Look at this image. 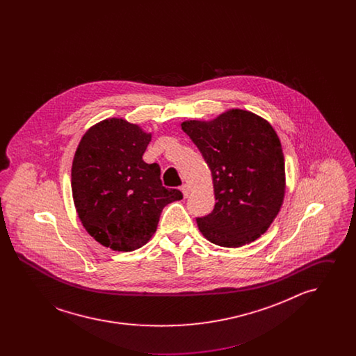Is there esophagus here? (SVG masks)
<instances>
[{"label":"esophagus","instance_id":"34e87169","mask_svg":"<svg viewBox=\"0 0 356 356\" xmlns=\"http://www.w3.org/2000/svg\"><path fill=\"white\" fill-rule=\"evenodd\" d=\"M180 189H181V192H183L184 197H188V195H189V191H191V186H188V184H183Z\"/></svg>","mask_w":356,"mask_h":356}]
</instances>
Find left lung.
<instances>
[{
  "instance_id": "8db88e82",
  "label": "left lung",
  "mask_w": 356,
  "mask_h": 356,
  "mask_svg": "<svg viewBox=\"0 0 356 356\" xmlns=\"http://www.w3.org/2000/svg\"><path fill=\"white\" fill-rule=\"evenodd\" d=\"M181 129L212 173L215 208L196 219L203 236L227 248L259 238L286 193L284 154L271 124L252 112L229 109L211 121H184Z\"/></svg>"
}]
</instances>
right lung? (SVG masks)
<instances>
[{
  "label": "right lung",
  "instance_id": "1",
  "mask_svg": "<svg viewBox=\"0 0 356 356\" xmlns=\"http://www.w3.org/2000/svg\"><path fill=\"white\" fill-rule=\"evenodd\" d=\"M152 134L127 120H102L83 136L72 164V195L86 232L104 247L131 252L157 229L163 208L183 199L163 186L159 164L143 160Z\"/></svg>",
  "mask_w": 356,
  "mask_h": 356
}]
</instances>
